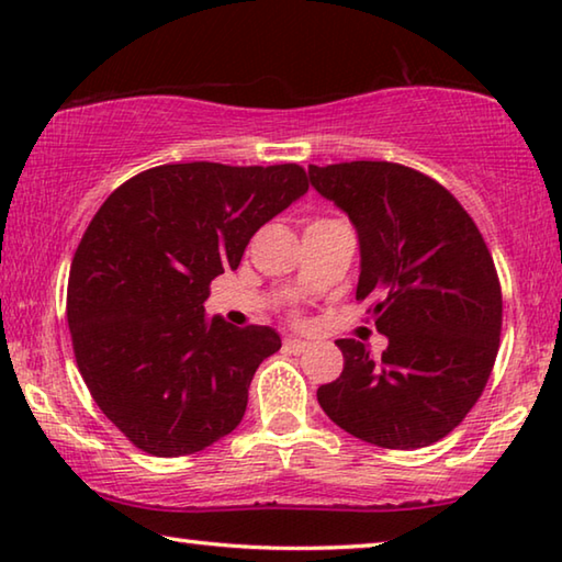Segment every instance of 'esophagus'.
<instances>
[{"label": "esophagus", "mask_w": 562, "mask_h": 562, "mask_svg": "<svg viewBox=\"0 0 562 562\" xmlns=\"http://www.w3.org/2000/svg\"><path fill=\"white\" fill-rule=\"evenodd\" d=\"M284 349L292 351V355H302V351L310 349V341L297 339V337H288L284 339Z\"/></svg>", "instance_id": "1"}]
</instances>
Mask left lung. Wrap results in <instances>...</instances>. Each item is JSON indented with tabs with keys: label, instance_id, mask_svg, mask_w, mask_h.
Returning <instances> with one entry per match:
<instances>
[{
	"label": "left lung",
	"instance_id": "obj_1",
	"mask_svg": "<svg viewBox=\"0 0 562 562\" xmlns=\"http://www.w3.org/2000/svg\"><path fill=\"white\" fill-rule=\"evenodd\" d=\"M310 186L359 237L357 300L389 339L382 359L339 339L345 369L317 389L339 429L382 449H424L463 422L498 355L503 300L479 227L436 180L389 160L310 166Z\"/></svg>",
	"mask_w": 562,
	"mask_h": 562
}]
</instances>
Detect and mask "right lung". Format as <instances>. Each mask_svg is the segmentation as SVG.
Segmentation results:
<instances>
[{
	"mask_svg": "<svg viewBox=\"0 0 562 562\" xmlns=\"http://www.w3.org/2000/svg\"><path fill=\"white\" fill-rule=\"evenodd\" d=\"M294 164L158 166L106 198L71 262L66 317L93 402L140 451H203L243 422L272 327L205 315L207 284L307 193Z\"/></svg>",
	"mask_w": 562,
	"mask_h": 562,
	"instance_id": "right-lung-1",
	"label": "right lung"
}]
</instances>
